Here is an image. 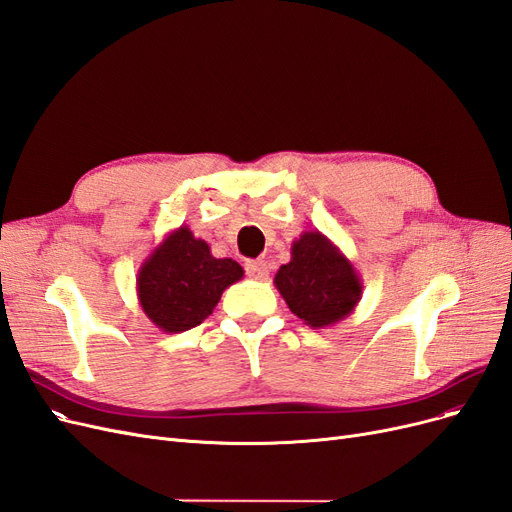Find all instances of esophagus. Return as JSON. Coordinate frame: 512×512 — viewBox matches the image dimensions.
<instances>
[{"label":"esophagus","mask_w":512,"mask_h":512,"mask_svg":"<svg viewBox=\"0 0 512 512\" xmlns=\"http://www.w3.org/2000/svg\"><path fill=\"white\" fill-rule=\"evenodd\" d=\"M246 274H249L251 278H255V280H266L268 276H270V268H268V263L266 261H261V259H251V261H246Z\"/></svg>","instance_id":"obj_1"}]
</instances>
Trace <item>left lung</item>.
<instances>
[{"label":"left lung","instance_id":"8db88e82","mask_svg":"<svg viewBox=\"0 0 512 512\" xmlns=\"http://www.w3.org/2000/svg\"><path fill=\"white\" fill-rule=\"evenodd\" d=\"M274 287L293 315L315 329L349 317L364 293L353 263L319 229L293 240L291 261L276 272Z\"/></svg>","mask_w":512,"mask_h":512}]
</instances>
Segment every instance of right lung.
I'll list each match as a JSON object with an SVG mask.
<instances>
[{"label": "right lung", "mask_w": 512, "mask_h": 512, "mask_svg": "<svg viewBox=\"0 0 512 512\" xmlns=\"http://www.w3.org/2000/svg\"><path fill=\"white\" fill-rule=\"evenodd\" d=\"M242 276L238 261L217 259L206 240L195 238L187 225H180L140 266L138 302L161 332L180 334L212 315L223 291Z\"/></svg>", "instance_id": "1"}]
</instances>
